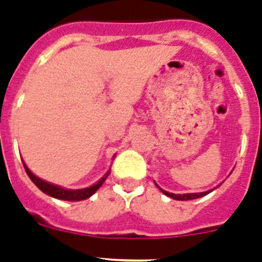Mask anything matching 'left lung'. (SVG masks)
Instances as JSON below:
<instances>
[{
    "label": "left lung",
    "instance_id": "1",
    "mask_svg": "<svg viewBox=\"0 0 262 262\" xmlns=\"http://www.w3.org/2000/svg\"><path fill=\"white\" fill-rule=\"evenodd\" d=\"M156 184V182H155ZM156 186L159 187L160 190H161V193L165 194V195L170 196V198H173V200L176 201H190V200H195V198H201V196H205L207 195L209 193H211L214 189H211V190H207V191H203V193H187V194H173V193H169V191H165L163 190L161 187L159 186V185L156 184Z\"/></svg>",
    "mask_w": 262,
    "mask_h": 262
}]
</instances>
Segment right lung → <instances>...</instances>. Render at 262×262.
Segmentation results:
<instances>
[{"label": "right lung", "instance_id": "obj_1", "mask_svg": "<svg viewBox=\"0 0 262 262\" xmlns=\"http://www.w3.org/2000/svg\"><path fill=\"white\" fill-rule=\"evenodd\" d=\"M23 166H25V170H26L27 176L30 177L34 184L40 189L41 191L47 195L53 196V198H57V200H61V201H72V202H77V201H84L88 200L89 196L93 195L97 190H98L99 187L102 186V184L105 182V180L107 178V176L110 174V170L105 173V174L101 177V180L96 182L94 185L89 187H84V189H66V187H61L59 185H55V184H51V182L45 181V180H41V178L36 177L34 173L27 168V165L25 164V161H22Z\"/></svg>", "mask_w": 262, "mask_h": 262}]
</instances>
